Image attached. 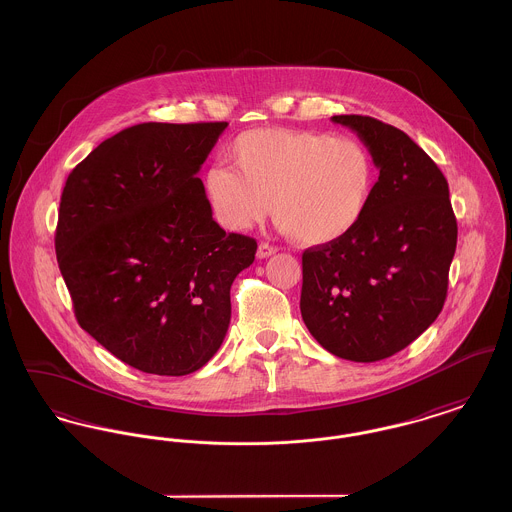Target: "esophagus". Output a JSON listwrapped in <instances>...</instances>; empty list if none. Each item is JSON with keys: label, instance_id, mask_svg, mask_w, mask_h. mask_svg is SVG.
<instances>
[{"label": "esophagus", "instance_id": "1", "mask_svg": "<svg viewBox=\"0 0 512 512\" xmlns=\"http://www.w3.org/2000/svg\"><path fill=\"white\" fill-rule=\"evenodd\" d=\"M277 252V246H271L268 243H260L258 244V258H269L271 254H275Z\"/></svg>", "mask_w": 512, "mask_h": 512}]
</instances>
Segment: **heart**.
Instances as JSON below:
<instances>
[{"instance_id": "b5f03b06", "label": "heart", "mask_w": 512, "mask_h": 512, "mask_svg": "<svg viewBox=\"0 0 512 512\" xmlns=\"http://www.w3.org/2000/svg\"><path fill=\"white\" fill-rule=\"evenodd\" d=\"M229 165L204 173L217 221L246 231L273 212L300 243H339L358 227L376 189V165L354 138L264 127L237 136Z\"/></svg>"}]
</instances>
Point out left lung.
I'll list each match as a JSON object with an SVG mask.
<instances>
[{
  "instance_id": "1",
  "label": "left lung",
  "mask_w": 512,
  "mask_h": 512,
  "mask_svg": "<svg viewBox=\"0 0 512 512\" xmlns=\"http://www.w3.org/2000/svg\"><path fill=\"white\" fill-rule=\"evenodd\" d=\"M379 169L358 227L302 254L300 314L331 354L376 362L408 347L439 316L457 250L449 185L401 129L366 115H333Z\"/></svg>"
}]
</instances>
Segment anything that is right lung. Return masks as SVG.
<instances>
[{"instance_id": "right-lung-1", "label": "right lung", "mask_w": 512, "mask_h": 512, "mask_svg": "<svg viewBox=\"0 0 512 512\" xmlns=\"http://www.w3.org/2000/svg\"><path fill=\"white\" fill-rule=\"evenodd\" d=\"M227 123H140L67 177L55 254L77 322L140 372L187 376L221 347L258 244L225 233L196 177Z\"/></svg>"}]
</instances>
